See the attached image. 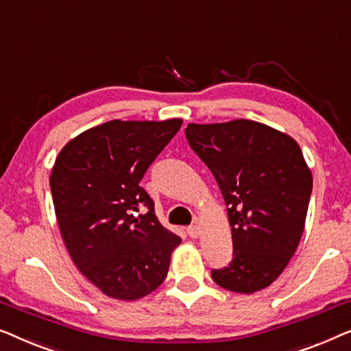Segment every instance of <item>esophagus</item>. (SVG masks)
<instances>
[{
    "label": "esophagus",
    "instance_id": "34e87169",
    "mask_svg": "<svg viewBox=\"0 0 351 351\" xmlns=\"http://www.w3.org/2000/svg\"><path fill=\"white\" fill-rule=\"evenodd\" d=\"M199 234H200V227L197 226V224L187 227V235H189L191 239H197V237H199Z\"/></svg>",
    "mask_w": 351,
    "mask_h": 351
}]
</instances>
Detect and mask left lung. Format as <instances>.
I'll return each instance as SVG.
<instances>
[{
  "mask_svg": "<svg viewBox=\"0 0 351 351\" xmlns=\"http://www.w3.org/2000/svg\"><path fill=\"white\" fill-rule=\"evenodd\" d=\"M184 132L218 182L232 227L234 258L211 270L215 283L240 294L267 288L304 232L313 178L302 151L286 133L246 119Z\"/></svg>",
  "mask_w": 351,
  "mask_h": 351,
  "instance_id": "left-lung-1",
  "label": "left lung"
}]
</instances>
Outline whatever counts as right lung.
<instances>
[{
    "label": "right lung",
    "mask_w": 351,
    "mask_h": 351,
    "mask_svg": "<svg viewBox=\"0 0 351 351\" xmlns=\"http://www.w3.org/2000/svg\"><path fill=\"white\" fill-rule=\"evenodd\" d=\"M181 124L105 122L68 141L53 164L52 200L68 253L112 299L136 300L159 288L181 243L159 223L154 202L140 186Z\"/></svg>",
    "instance_id": "1"
}]
</instances>
